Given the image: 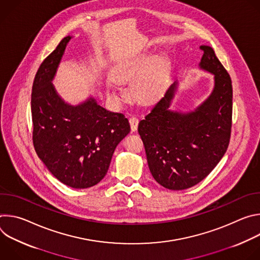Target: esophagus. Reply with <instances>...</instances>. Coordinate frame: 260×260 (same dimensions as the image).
I'll list each match as a JSON object with an SVG mask.
<instances>
[{
	"instance_id": "1",
	"label": "esophagus",
	"mask_w": 260,
	"mask_h": 260,
	"mask_svg": "<svg viewBox=\"0 0 260 260\" xmlns=\"http://www.w3.org/2000/svg\"><path fill=\"white\" fill-rule=\"evenodd\" d=\"M129 124H131V129L132 132H136L138 128V124H139V119L136 116H132L129 118Z\"/></svg>"
}]
</instances>
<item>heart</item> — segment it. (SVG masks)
<instances>
[{
	"instance_id": "obj_1",
	"label": "heart",
	"mask_w": 260,
	"mask_h": 260,
	"mask_svg": "<svg viewBox=\"0 0 260 260\" xmlns=\"http://www.w3.org/2000/svg\"><path fill=\"white\" fill-rule=\"evenodd\" d=\"M166 74V60L155 58L151 53L129 54L119 59L112 69V79L121 84H133L132 91L137 100L144 104L154 103L162 91ZM108 92L119 100H125L127 93L113 82H108Z\"/></svg>"
}]
</instances>
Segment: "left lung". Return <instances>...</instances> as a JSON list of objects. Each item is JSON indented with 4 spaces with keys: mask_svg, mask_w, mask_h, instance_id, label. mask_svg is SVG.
Returning a JSON list of instances; mask_svg holds the SVG:
<instances>
[{
    "mask_svg": "<svg viewBox=\"0 0 260 260\" xmlns=\"http://www.w3.org/2000/svg\"><path fill=\"white\" fill-rule=\"evenodd\" d=\"M201 49L204 54L199 69L214 76L209 96L193 109L174 110L171 105L179 87L176 80L138 126L151 175L171 190L187 189L204 180L230 143L232 79L211 46L202 45Z\"/></svg>",
    "mask_w": 260,
    "mask_h": 260,
    "instance_id": "left-lung-1",
    "label": "left lung"
}]
</instances>
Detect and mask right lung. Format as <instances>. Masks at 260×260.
<instances>
[{"label":"right lung","instance_id":"obj_1","mask_svg":"<svg viewBox=\"0 0 260 260\" xmlns=\"http://www.w3.org/2000/svg\"><path fill=\"white\" fill-rule=\"evenodd\" d=\"M72 36L41 63L31 89L32 142L47 170L72 188L96 185L107 174L115 148L129 133L123 114L101 107L93 96L72 105L52 81Z\"/></svg>","mask_w":260,"mask_h":260}]
</instances>
